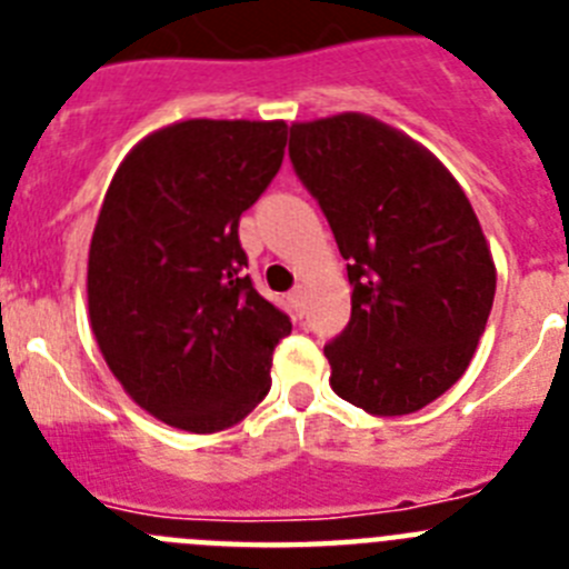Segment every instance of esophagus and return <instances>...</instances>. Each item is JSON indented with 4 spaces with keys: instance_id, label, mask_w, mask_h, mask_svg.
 Returning a JSON list of instances; mask_svg holds the SVG:
<instances>
[{
    "instance_id": "obj_1",
    "label": "esophagus",
    "mask_w": 569,
    "mask_h": 569,
    "mask_svg": "<svg viewBox=\"0 0 569 569\" xmlns=\"http://www.w3.org/2000/svg\"><path fill=\"white\" fill-rule=\"evenodd\" d=\"M288 305H290V308H293L296 316L305 313V290H301V288L290 290V293H288Z\"/></svg>"
}]
</instances>
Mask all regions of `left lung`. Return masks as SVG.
Instances as JSON below:
<instances>
[{"instance_id":"obj_1","label":"left lung","mask_w":569,"mask_h":569,"mask_svg":"<svg viewBox=\"0 0 569 569\" xmlns=\"http://www.w3.org/2000/svg\"><path fill=\"white\" fill-rule=\"evenodd\" d=\"M290 162L347 259L353 308L325 345L330 387L370 416H407L461 379L485 333L496 268L439 159L361 113L290 128Z\"/></svg>"}]
</instances>
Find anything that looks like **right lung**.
Instances as JSON below:
<instances>
[{
	"mask_svg": "<svg viewBox=\"0 0 569 569\" xmlns=\"http://www.w3.org/2000/svg\"><path fill=\"white\" fill-rule=\"evenodd\" d=\"M284 122L188 119L128 153L90 239V328L130 399L190 433L239 425L293 325L256 293L239 219L279 173Z\"/></svg>",
	"mask_w": 569,
	"mask_h": 569,
	"instance_id": "add662e5",
	"label": "right lung"
}]
</instances>
